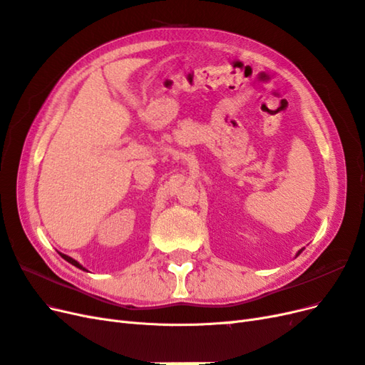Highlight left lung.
I'll return each instance as SVG.
<instances>
[{
  "label": "left lung",
  "mask_w": 365,
  "mask_h": 365,
  "mask_svg": "<svg viewBox=\"0 0 365 365\" xmlns=\"http://www.w3.org/2000/svg\"><path fill=\"white\" fill-rule=\"evenodd\" d=\"M299 253H300V252H299Z\"/></svg>",
  "instance_id": "8db88e82"
}]
</instances>
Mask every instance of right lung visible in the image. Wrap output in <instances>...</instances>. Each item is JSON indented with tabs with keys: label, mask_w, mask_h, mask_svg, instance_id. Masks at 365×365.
Returning a JSON list of instances; mask_svg holds the SVG:
<instances>
[{
	"label": "right lung",
	"mask_w": 365,
	"mask_h": 365,
	"mask_svg": "<svg viewBox=\"0 0 365 365\" xmlns=\"http://www.w3.org/2000/svg\"><path fill=\"white\" fill-rule=\"evenodd\" d=\"M61 256L63 257L65 261H68L69 264H73L74 267H77V268H80V269H85V272H88V269H86L83 265H80V264H78L76 259H73V257H69V256H66V255H63V253H61Z\"/></svg>",
	"instance_id": "1"
}]
</instances>
